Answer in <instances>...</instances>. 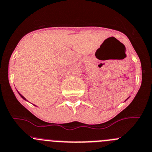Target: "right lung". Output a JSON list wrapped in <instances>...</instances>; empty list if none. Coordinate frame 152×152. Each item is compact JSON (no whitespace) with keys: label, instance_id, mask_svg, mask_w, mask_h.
Masks as SVG:
<instances>
[{"label":"right lung","instance_id":"add662e5","mask_svg":"<svg viewBox=\"0 0 152 152\" xmlns=\"http://www.w3.org/2000/svg\"><path fill=\"white\" fill-rule=\"evenodd\" d=\"M18 94H19V93H18ZM19 95H20V96H21V98H22V99H24V100H26V99H25V98H24V97H23V96H22V95H21V94H19Z\"/></svg>","mask_w":152,"mask_h":152}]
</instances>
